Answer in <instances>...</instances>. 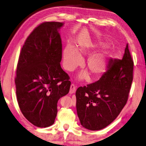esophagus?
I'll use <instances>...</instances> for the list:
<instances>
[{"instance_id": "34e87169", "label": "esophagus", "mask_w": 146, "mask_h": 146, "mask_svg": "<svg viewBox=\"0 0 146 146\" xmlns=\"http://www.w3.org/2000/svg\"><path fill=\"white\" fill-rule=\"evenodd\" d=\"M76 87L75 86L74 84H71L70 85V91H69V93L70 94H73L76 92Z\"/></svg>"}]
</instances>
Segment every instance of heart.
<instances>
[{"mask_svg":"<svg viewBox=\"0 0 146 146\" xmlns=\"http://www.w3.org/2000/svg\"><path fill=\"white\" fill-rule=\"evenodd\" d=\"M87 51V48L83 46H79L74 48L72 46H67L63 51L64 65L65 69L72 71L81 64V56ZM108 52H104L92 55L86 60L88 70L93 77L99 76L105 72L108 64ZM89 74L87 71H83L79 75L80 79L87 78Z\"/></svg>","mask_w":146,"mask_h":146,"instance_id":"1","label":"heart"}]
</instances>
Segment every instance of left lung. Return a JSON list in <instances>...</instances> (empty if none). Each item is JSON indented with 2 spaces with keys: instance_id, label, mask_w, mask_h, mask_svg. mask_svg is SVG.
Instances as JSON below:
<instances>
[{
  "instance_id": "1",
  "label": "left lung",
  "mask_w": 146,
  "mask_h": 146,
  "mask_svg": "<svg viewBox=\"0 0 146 146\" xmlns=\"http://www.w3.org/2000/svg\"><path fill=\"white\" fill-rule=\"evenodd\" d=\"M133 61L126 44L122 59H110L100 80L76 93V109L86 129L99 130L113 122L126 105L133 81Z\"/></svg>"
}]
</instances>
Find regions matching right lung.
Segmentation results:
<instances>
[{
    "label": "right lung",
    "mask_w": 146,
    "mask_h": 146,
    "mask_svg": "<svg viewBox=\"0 0 146 146\" xmlns=\"http://www.w3.org/2000/svg\"><path fill=\"white\" fill-rule=\"evenodd\" d=\"M63 25L44 22L36 27L26 38L17 62V102L24 117L38 127L53 124L58 101L70 90V77L60 64L62 44L58 29Z\"/></svg>",
    "instance_id": "obj_1"
}]
</instances>
